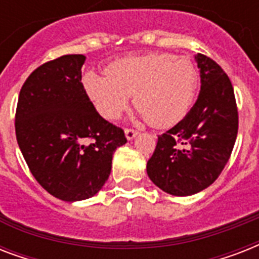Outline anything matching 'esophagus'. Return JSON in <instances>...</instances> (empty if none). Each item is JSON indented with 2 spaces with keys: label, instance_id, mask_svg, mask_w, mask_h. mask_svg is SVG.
Here are the masks:
<instances>
[{
  "label": "esophagus",
  "instance_id": "obj_1",
  "mask_svg": "<svg viewBox=\"0 0 259 259\" xmlns=\"http://www.w3.org/2000/svg\"><path fill=\"white\" fill-rule=\"evenodd\" d=\"M125 134L127 140H133V138L138 134V132L134 129H125Z\"/></svg>",
  "mask_w": 259,
  "mask_h": 259
}]
</instances>
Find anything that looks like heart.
<instances>
[{"label":"heart","instance_id":"1","mask_svg":"<svg viewBox=\"0 0 259 259\" xmlns=\"http://www.w3.org/2000/svg\"><path fill=\"white\" fill-rule=\"evenodd\" d=\"M106 75L87 71L84 93L102 117L114 121L127 109L130 95L136 109L150 125L165 129L188 114L199 86L192 60L166 52L130 55L105 68Z\"/></svg>","mask_w":259,"mask_h":259}]
</instances>
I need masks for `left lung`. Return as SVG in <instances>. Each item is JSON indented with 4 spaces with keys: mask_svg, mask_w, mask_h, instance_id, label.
<instances>
[{
    "mask_svg": "<svg viewBox=\"0 0 259 259\" xmlns=\"http://www.w3.org/2000/svg\"><path fill=\"white\" fill-rule=\"evenodd\" d=\"M200 68V94L189 113L158 136L146 164L158 188L189 196L217 180L229 161L238 134V109L231 80L205 55L195 56Z\"/></svg>",
    "mask_w": 259,
    "mask_h": 259,
    "instance_id": "left-lung-1",
    "label": "left lung"
}]
</instances>
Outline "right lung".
<instances>
[{
    "instance_id": "obj_1",
    "label": "right lung",
    "mask_w": 259,
    "mask_h": 259,
    "mask_svg": "<svg viewBox=\"0 0 259 259\" xmlns=\"http://www.w3.org/2000/svg\"><path fill=\"white\" fill-rule=\"evenodd\" d=\"M84 55L37 67L22 84L16 137L37 183L64 201L93 197L105 185L125 132L99 115L82 84Z\"/></svg>"
}]
</instances>
